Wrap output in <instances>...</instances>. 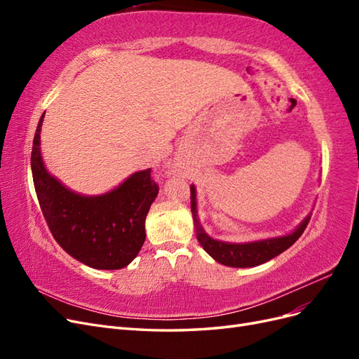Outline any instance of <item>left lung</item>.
Masks as SVG:
<instances>
[{"label": "left lung", "mask_w": 359, "mask_h": 359, "mask_svg": "<svg viewBox=\"0 0 359 359\" xmlns=\"http://www.w3.org/2000/svg\"><path fill=\"white\" fill-rule=\"evenodd\" d=\"M190 202H191V214L194 222V231H196V238L199 244L203 247V250L208 253L215 262H219L226 266L232 268H252L262 265L273 257L283 253L298 238L302 235L304 229H306L310 215H307L295 229L290 233L281 235V236H273V238H264V240L248 241V243H227L215 240V238L210 236L205 232L199 222L198 215V202H196V187L190 186Z\"/></svg>", "instance_id": "8db88e82"}]
</instances>
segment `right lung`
Instances as JSON below:
<instances>
[{"instance_id": "right-lung-1", "label": "right lung", "mask_w": 359, "mask_h": 359, "mask_svg": "<svg viewBox=\"0 0 359 359\" xmlns=\"http://www.w3.org/2000/svg\"><path fill=\"white\" fill-rule=\"evenodd\" d=\"M41 115L31 151V172L43 217L55 241L83 265L121 269L145 243V219L158 193L151 169L137 170L115 189L88 196L50 175L40 149Z\"/></svg>"}]
</instances>
